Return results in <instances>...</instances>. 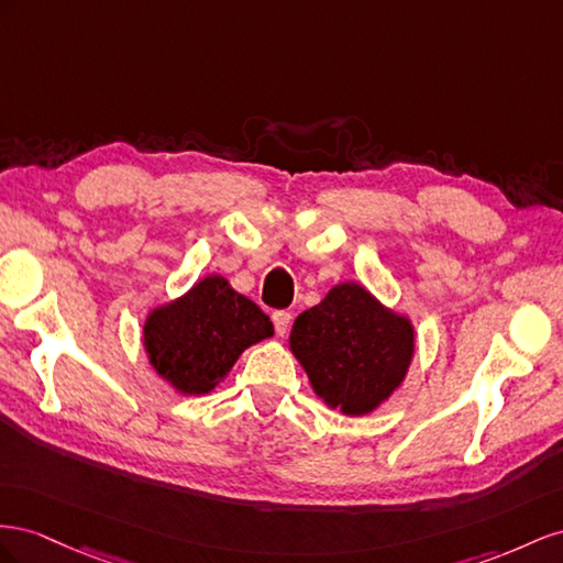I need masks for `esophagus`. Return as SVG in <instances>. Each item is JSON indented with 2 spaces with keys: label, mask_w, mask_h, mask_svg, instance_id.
<instances>
[{
  "label": "esophagus",
  "mask_w": 563,
  "mask_h": 563,
  "mask_svg": "<svg viewBox=\"0 0 563 563\" xmlns=\"http://www.w3.org/2000/svg\"><path fill=\"white\" fill-rule=\"evenodd\" d=\"M271 320H273V328H276V334L283 336V334L287 332V328H290L292 313H290V311H273V313H271Z\"/></svg>",
  "instance_id": "34e87169"
}]
</instances>
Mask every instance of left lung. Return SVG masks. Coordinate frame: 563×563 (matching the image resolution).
<instances>
[{"instance_id": "obj_1", "label": "left lung", "mask_w": 563, "mask_h": 563, "mask_svg": "<svg viewBox=\"0 0 563 563\" xmlns=\"http://www.w3.org/2000/svg\"><path fill=\"white\" fill-rule=\"evenodd\" d=\"M290 346L330 408L365 415L404 382L415 340L406 318L344 283L295 320Z\"/></svg>"}]
</instances>
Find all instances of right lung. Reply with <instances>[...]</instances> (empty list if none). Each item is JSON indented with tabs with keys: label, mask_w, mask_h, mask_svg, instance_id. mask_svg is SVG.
I'll list each match as a JSON object with an SVG mask.
<instances>
[{
	"label": "right lung",
	"mask_w": 563,
	"mask_h": 563,
	"mask_svg": "<svg viewBox=\"0 0 563 563\" xmlns=\"http://www.w3.org/2000/svg\"><path fill=\"white\" fill-rule=\"evenodd\" d=\"M271 334V320L254 301L221 276H207L186 297L148 316L143 342L157 375L184 394H207L240 353Z\"/></svg>",
	"instance_id": "right-lung-1"
}]
</instances>
